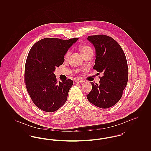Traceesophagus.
Listing matches in <instances>:
<instances>
[{
  "instance_id": "esophagus-1",
  "label": "esophagus",
  "mask_w": 151,
  "mask_h": 151,
  "mask_svg": "<svg viewBox=\"0 0 151 151\" xmlns=\"http://www.w3.org/2000/svg\"><path fill=\"white\" fill-rule=\"evenodd\" d=\"M75 82L76 83H82V82H83V81L81 79H76V80H75Z\"/></svg>"
}]
</instances>
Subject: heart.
Listing matches in <instances>:
<instances>
[{
	"label": "heart",
	"instance_id": "obj_1",
	"mask_svg": "<svg viewBox=\"0 0 151 151\" xmlns=\"http://www.w3.org/2000/svg\"><path fill=\"white\" fill-rule=\"evenodd\" d=\"M80 50L81 54V55H82V54H86V53L89 52V51H92V49H91L89 46H82V47H80ZM70 55V51H68L66 52L65 55V58H68L69 57Z\"/></svg>",
	"mask_w": 151,
	"mask_h": 151
}]
</instances>
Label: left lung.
<instances>
[{"mask_svg":"<svg viewBox=\"0 0 151 151\" xmlns=\"http://www.w3.org/2000/svg\"><path fill=\"white\" fill-rule=\"evenodd\" d=\"M87 40L96 51L93 69L103 75L99 84L91 83L92 88L86 95L87 99L99 108H110L121 99L127 83L126 58L120 45L110 37L95 35Z\"/></svg>","mask_w":151,"mask_h":151,"instance_id":"8db88e82","label":"left lung"}]
</instances>
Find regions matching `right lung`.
Listing matches in <instances>:
<instances>
[{
  "instance_id": "right-lung-1",
  "label": "right lung",
  "mask_w": 151,
  "mask_h": 151,
  "mask_svg": "<svg viewBox=\"0 0 151 151\" xmlns=\"http://www.w3.org/2000/svg\"><path fill=\"white\" fill-rule=\"evenodd\" d=\"M78 39L43 38L29 51L25 67V85L33 103L44 111L54 112L67 101L73 82L68 79L57 83L54 72L63 63L66 52Z\"/></svg>"
}]
</instances>
